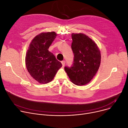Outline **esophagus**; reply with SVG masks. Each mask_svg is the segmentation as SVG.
I'll use <instances>...</instances> for the list:
<instances>
[{"mask_svg":"<svg viewBox=\"0 0 128 128\" xmlns=\"http://www.w3.org/2000/svg\"><path fill=\"white\" fill-rule=\"evenodd\" d=\"M65 63H66V62L64 61V60H63V61H62V66H64V65H65Z\"/></svg>","mask_w":128,"mask_h":128,"instance_id":"obj_1","label":"esophagus"}]
</instances>
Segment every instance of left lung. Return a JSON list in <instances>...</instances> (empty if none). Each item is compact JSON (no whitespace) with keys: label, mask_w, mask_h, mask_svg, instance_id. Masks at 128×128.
Instances as JSON below:
<instances>
[{"label":"left lung","mask_w":128,"mask_h":128,"mask_svg":"<svg viewBox=\"0 0 128 128\" xmlns=\"http://www.w3.org/2000/svg\"><path fill=\"white\" fill-rule=\"evenodd\" d=\"M71 48L74 54V64L64 67L70 81L76 86L88 84L96 74L101 64L100 50L88 36L82 33L72 34Z\"/></svg>","instance_id":"obj_1"}]
</instances>
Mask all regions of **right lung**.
Masks as SVG:
<instances>
[{
	"label": "right lung",
	"mask_w": 128,
	"mask_h": 128,
	"mask_svg": "<svg viewBox=\"0 0 128 128\" xmlns=\"http://www.w3.org/2000/svg\"><path fill=\"white\" fill-rule=\"evenodd\" d=\"M57 36L56 32H42L32 40L26 52L25 64L31 76L40 84L51 81L62 66L48 49Z\"/></svg>",
	"instance_id": "right-lung-1"
}]
</instances>
